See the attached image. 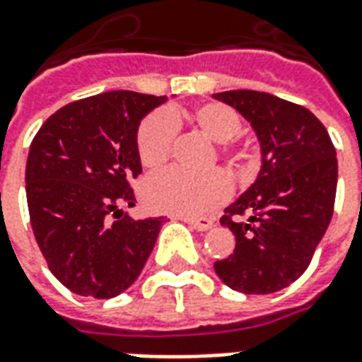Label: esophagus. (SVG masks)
I'll return each instance as SVG.
<instances>
[{"label": "esophagus", "mask_w": 362, "mask_h": 362, "mask_svg": "<svg viewBox=\"0 0 362 362\" xmlns=\"http://www.w3.org/2000/svg\"><path fill=\"white\" fill-rule=\"evenodd\" d=\"M180 221H184V223H188L189 227H194L196 230H209V228L213 227V221L211 219H189V217H178Z\"/></svg>", "instance_id": "obj_1"}]
</instances>
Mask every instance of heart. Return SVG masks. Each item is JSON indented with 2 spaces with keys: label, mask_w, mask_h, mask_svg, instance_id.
Segmentation results:
<instances>
[{
  "label": "heart",
  "mask_w": 362,
  "mask_h": 362,
  "mask_svg": "<svg viewBox=\"0 0 362 362\" xmlns=\"http://www.w3.org/2000/svg\"><path fill=\"white\" fill-rule=\"evenodd\" d=\"M184 118L207 139L219 143V155L227 158L230 168L243 165L246 151L236 137L243 129L240 114L227 104L204 103L189 112L158 110L143 119L137 129V155L145 168L155 170L168 160L178 124ZM228 196L230 182L219 170L204 174L165 170L143 184V199L151 209L189 219L211 213L225 204Z\"/></svg>",
  "instance_id": "1"
}]
</instances>
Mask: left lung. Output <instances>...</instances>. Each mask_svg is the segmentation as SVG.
I'll return each instance as SVG.
<instances>
[{
    "label": "left lung",
    "instance_id": "left-lung-1",
    "mask_svg": "<svg viewBox=\"0 0 362 362\" xmlns=\"http://www.w3.org/2000/svg\"><path fill=\"white\" fill-rule=\"evenodd\" d=\"M213 98L250 122L262 149L256 182L221 217L235 235V252L213 267L238 293L269 295L306 272L326 235L337 188L335 147L308 108L279 96L225 90Z\"/></svg>",
    "mask_w": 362,
    "mask_h": 362
}]
</instances>
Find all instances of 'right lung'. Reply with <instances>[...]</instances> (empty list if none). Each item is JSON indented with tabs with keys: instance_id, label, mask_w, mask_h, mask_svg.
Instances as JSON below:
<instances>
[{
	"instance_id": "add662e5",
	"label": "right lung",
	"mask_w": 362,
	"mask_h": 362,
	"mask_svg": "<svg viewBox=\"0 0 362 362\" xmlns=\"http://www.w3.org/2000/svg\"><path fill=\"white\" fill-rule=\"evenodd\" d=\"M166 96L110 90L46 119L27 158V204L38 248L71 293L112 298L139 277L165 217L135 221L137 129Z\"/></svg>"
}]
</instances>
